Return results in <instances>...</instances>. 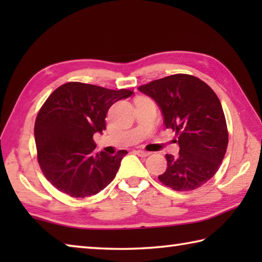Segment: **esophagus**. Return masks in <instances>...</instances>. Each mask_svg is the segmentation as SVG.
I'll return each instance as SVG.
<instances>
[{"label": "esophagus", "mask_w": 262, "mask_h": 262, "mask_svg": "<svg viewBox=\"0 0 262 262\" xmlns=\"http://www.w3.org/2000/svg\"><path fill=\"white\" fill-rule=\"evenodd\" d=\"M137 155H139V156H141V157H147V156H149V152L148 151H144V150H136L135 151Z\"/></svg>", "instance_id": "esophagus-1"}]
</instances>
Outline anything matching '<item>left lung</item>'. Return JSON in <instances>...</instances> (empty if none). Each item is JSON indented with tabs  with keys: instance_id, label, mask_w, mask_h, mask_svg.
Wrapping results in <instances>:
<instances>
[{
	"instance_id": "8db88e82",
	"label": "left lung",
	"mask_w": 262,
	"mask_h": 262,
	"mask_svg": "<svg viewBox=\"0 0 262 262\" xmlns=\"http://www.w3.org/2000/svg\"><path fill=\"white\" fill-rule=\"evenodd\" d=\"M161 108L164 123L178 135V156L166 155L158 176L178 192L196 189L220 168L228 147V128L219 97L200 78L177 74L139 86Z\"/></svg>"
}]
</instances>
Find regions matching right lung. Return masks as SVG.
<instances>
[{"label":"right lung","mask_w":262,"mask_h":262,"mask_svg":"<svg viewBox=\"0 0 262 262\" xmlns=\"http://www.w3.org/2000/svg\"><path fill=\"white\" fill-rule=\"evenodd\" d=\"M132 95L126 89L69 82L48 97L35 119L34 139L39 165L54 187L73 198H85L114 179L127 151L114 156L95 152L94 134L106 128L111 106Z\"/></svg>","instance_id":"right-lung-1"}]
</instances>
